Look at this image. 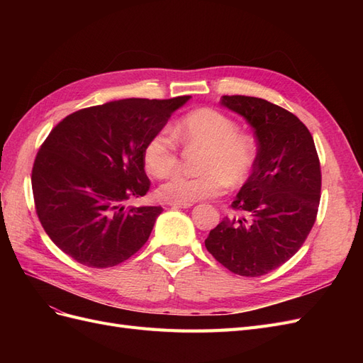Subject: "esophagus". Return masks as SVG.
<instances>
[{
  "label": "esophagus",
  "instance_id": "obj_1",
  "mask_svg": "<svg viewBox=\"0 0 363 363\" xmlns=\"http://www.w3.org/2000/svg\"><path fill=\"white\" fill-rule=\"evenodd\" d=\"M169 206L174 208H188L192 206V203H169Z\"/></svg>",
  "mask_w": 363,
  "mask_h": 363
}]
</instances>
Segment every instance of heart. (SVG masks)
<instances>
[{"label": "heart", "instance_id": "b5f03b06", "mask_svg": "<svg viewBox=\"0 0 363 363\" xmlns=\"http://www.w3.org/2000/svg\"><path fill=\"white\" fill-rule=\"evenodd\" d=\"M182 145L201 148L195 175H175L159 189L168 203H191L223 194L228 184H244L257 162L256 140L240 133L236 121L215 108H196L174 127ZM179 145L167 128L156 131L145 142L142 160L156 179H167L179 168Z\"/></svg>", "mask_w": 363, "mask_h": 363}]
</instances>
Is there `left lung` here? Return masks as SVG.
<instances>
[{
  "mask_svg": "<svg viewBox=\"0 0 363 363\" xmlns=\"http://www.w3.org/2000/svg\"><path fill=\"white\" fill-rule=\"evenodd\" d=\"M221 104L255 128L257 162L232 208L204 240L228 271L259 277L301 248L321 200V167L311 131L277 104L256 96L224 95Z\"/></svg>",
  "mask_w": 363,
  "mask_h": 363,
  "instance_id": "obj_1",
  "label": "left lung"
}]
</instances>
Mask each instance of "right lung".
<instances>
[{"label":"right lung","instance_id":"obj_1","mask_svg":"<svg viewBox=\"0 0 363 363\" xmlns=\"http://www.w3.org/2000/svg\"><path fill=\"white\" fill-rule=\"evenodd\" d=\"M189 98L86 107L51 130L33 163L31 188L39 221L63 252L108 268L144 247L163 208L124 203L150 191L142 150Z\"/></svg>","mask_w":363,"mask_h":363}]
</instances>
